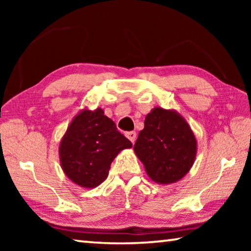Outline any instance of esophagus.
<instances>
[{
    "mask_svg": "<svg viewBox=\"0 0 251 251\" xmlns=\"http://www.w3.org/2000/svg\"><path fill=\"white\" fill-rule=\"evenodd\" d=\"M126 137L134 144V142L136 141V133H135V131H129V133L126 134Z\"/></svg>",
    "mask_w": 251,
    "mask_h": 251,
    "instance_id": "esophagus-1",
    "label": "esophagus"
}]
</instances>
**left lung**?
<instances>
[{"instance_id": "8db88e82", "label": "left lung", "mask_w": 251, "mask_h": 251, "mask_svg": "<svg viewBox=\"0 0 251 251\" xmlns=\"http://www.w3.org/2000/svg\"><path fill=\"white\" fill-rule=\"evenodd\" d=\"M134 151L152 181L169 185L180 180L193 167L197 141L177 110L157 106L146 115Z\"/></svg>"}]
</instances>
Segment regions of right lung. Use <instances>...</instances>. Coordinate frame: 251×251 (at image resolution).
<instances>
[{"instance_id": "1", "label": "right lung", "mask_w": 251, "mask_h": 251, "mask_svg": "<svg viewBox=\"0 0 251 251\" xmlns=\"http://www.w3.org/2000/svg\"><path fill=\"white\" fill-rule=\"evenodd\" d=\"M131 143L117 130L104 109L83 108L74 116L58 146L65 175L83 188H95L108 176L110 164Z\"/></svg>"}]
</instances>
